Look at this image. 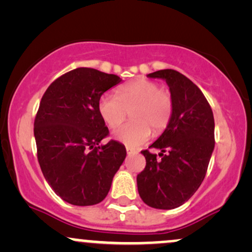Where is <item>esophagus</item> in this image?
Instances as JSON below:
<instances>
[{
  "label": "esophagus",
  "mask_w": 252,
  "mask_h": 252,
  "mask_svg": "<svg viewBox=\"0 0 252 252\" xmlns=\"http://www.w3.org/2000/svg\"><path fill=\"white\" fill-rule=\"evenodd\" d=\"M135 153H136L135 149L130 148V147H126V154H135Z\"/></svg>",
  "instance_id": "34e87169"
}]
</instances>
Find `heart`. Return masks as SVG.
Wrapping results in <instances>:
<instances>
[{
    "mask_svg": "<svg viewBox=\"0 0 252 252\" xmlns=\"http://www.w3.org/2000/svg\"><path fill=\"white\" fill-rule=\"evenodd\" d=\"M98 111L106 126L116 128L130 111L131 121L114 131V137L128 146H140L153 134L168 128L174 115V99L170 91L147 78H137L121 86L116 94H104Z\"/></svg>",
    "mask_w": 252,
    "mask_h": 252,
    "instance_id": "1",
    "label": "heart"
}]
</instances>
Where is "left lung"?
Masks as SVG:
<instances>
[{"label":"left lung","mask_w":252,"mask_h":252,"mask_svg":"<svg viewBox=\"0 0 252 252\" xmlns=\"http://www.w3.org/2000/svg\"><path fill=\"white\" fill-rule=\"evenodd\" d=\"M174 99L172 122L149 148L160 149L156 158L148 149L146 168L137 175L138 194L144 204L160 210L181 206L196 192L206 175L215 149V118L209 102L192 80L175 70H160Z\"/></svg>","instance_id":"1"}]
</instances>
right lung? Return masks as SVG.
Here are the masks:
<instances>
[{"instance_id": "obj_1", "label": "right lung", "mask_w": 252, "mask_h": 252, "mask_svg": "<svg viewBox=\"0 0 252 252\" xmlns=\"http://www.w3.org/2000/svg\"><path fill=\"white\" fill-rule=\"evenodd\" d=\"M121 80L79 67L57 78L41 98L34 121L37 161L52 189L68 204L91 206L104 200L126 158V147L117 141L99 146L109 129L98 102Z\"/></svg>"}]
</instances>
